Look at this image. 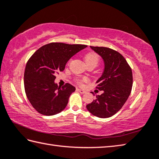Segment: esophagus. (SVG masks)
I'll return each instance as SVG.
<instances>
[{
    "label": "esophagus",
    "mask_w": 159,
    "mask_h": 159,
    "mask_svg": "<svg viewBox=\"0 0 159 159\" xmlns=\"http://www.w3.org/2000/svg\"><path fill=\"white\" fill-rule=\"evenodd\" d=\"M76 90L79 92H80V94H85V93H86V92L85 91V90H83V89H79V88H77L76 89Z\"/></svg>",
    "instance_id": "obj_1"
}]
</instances>
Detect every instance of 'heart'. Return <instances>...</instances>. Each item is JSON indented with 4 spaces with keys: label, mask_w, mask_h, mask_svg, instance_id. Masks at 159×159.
I'll return each mask as SVG.
<instances>
[{
    "label": "heart",
    "mask_w": 159,
    "mask_h": 159,
    "mask_svg": "<svg viewBox=\"0 0 159 159\" xmlns=\"http://www.w3.org/2000/svg\"><path fill=\"white\" fill-rule=\"evenodd\" d=\"M85 61L86 64L89 65H95L96 66L97 65L99 61V57L98 55L95 52H89L85 55ZM87 80L86 79H77L76 82L79 84H82L84 81Z\"/></svg>",
    "instance_id": "obj_1"
}]
</instances>
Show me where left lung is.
Returning <instances> with one entry per match:
<instances>
[{
  "instance_id": "obj_1",
  "label": "left lung",
  "mask_w": 159,
  "mask_h": 159,
  "mask_svg": "<svg viewBox=\"0 0 159 159\" xmlns=\"http://www.w3.org/2000/svg\"><path fill=\"white\" fill-rule=\"evenodd\" d=\"M102 58L105 63L102 76L96 81V89L103 91L101 95L87 105L94 116L109 118L119 111L131 93L133 77L132 69L119 52L105 47L90 46Z\"/></svg>"
}]
</instances>
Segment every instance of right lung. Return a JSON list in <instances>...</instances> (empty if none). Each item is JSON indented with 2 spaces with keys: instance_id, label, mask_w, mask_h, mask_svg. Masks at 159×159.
Segmentation results:
<instances>
[{
  "instance_id": "1",
  "label": "right lung",
  "mask_w": 159,
  "mask_h": 159,
  "mask_svg": "<svg viewBox=\"0 0 159 159\" xmlns=\"http://www.w3.org/2000/svg\"><path fill=\"white\" fill-rule=\"evenodd\" d=\"M87 45L51 43L34 53L24 73L25 91L28 100L39 113L45 116L60 113L67 106L76 88L70 83L58 87L55 74L65 69L67 62Z\"/></svg>"
}]
</instances>
